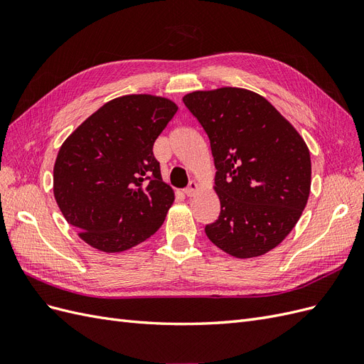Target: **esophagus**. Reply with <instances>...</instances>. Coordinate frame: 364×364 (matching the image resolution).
I'll return each instance as SVG.
<instances>
[{"instance_id": "1", "label": "esophagus", "mask_w": 364, "mask_h": 364, "mask_svg": "<svg viewBox=\"0 0 364 364\" xmlns=\"http://www.w3.org/2000/svg\"><path fill=\"white\" fill-rule=\"evenodd\" d=\"M197 190H199V183L194 182V181H191V182H190V185L186 186V188L183 190V194H185V196H188V197H191V196H194V194H196V191H197Z\"/></svg>"}]
</instances>
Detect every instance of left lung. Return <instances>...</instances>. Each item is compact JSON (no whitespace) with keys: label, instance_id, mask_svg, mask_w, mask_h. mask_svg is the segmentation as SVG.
I'll use <instances>...</instances> for the list:
<instances>
[{"label":"left lung","instance_id":"1","mask_svg":"<svg viewBox=\"0 0 364 364\" xmlns=\"http://www.w3.org/2000/svg\"><path fill=\"white\" fill-rule=\"evenodd\" d=\"M182 100L206 132L217 168L220 215L205 226L208 238L235 258L264 255L302 215L310 150L266 98L243 87L194 91Z\"/></svg>","mask_w":364,"mask_h":364}]
</instances>
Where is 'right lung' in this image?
Instances as JSON below:
<instances>
[{
	"instance_id": "1",
	"label": "right lung",
	"mask_w": 364,
	"mask_h": 364,
	"mask_svg": "<svg viewBox=\"0 0 364 364\" xmlns=\"http://www.w3.org/2000/svg\"><path fill=\"white\" fill-rule=\"evenodd\" d=\"M178 112L168 98L132 94L87 117L62 144L53 191L79 237L106 253L151 237L174 202L153 144Z\"/></svg>"
}]
</instances>
